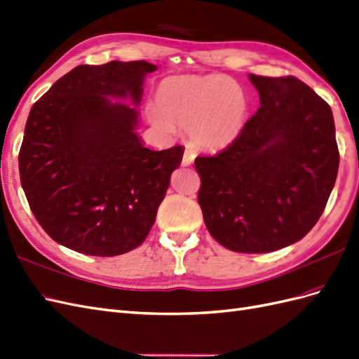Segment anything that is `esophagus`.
Returning <instances> with one entry per match:
<instances>
[{
    "label": "esophagus",
    "instance_id": "34e87169",
    "mask_svg": "<svg viewBox=\"0 0 359 359\" xmlns=\"http://www.w3.org/2000/svg\"><path fill=\"white\" fill-rule=\"evenodd\" d=\"M194 157H196L194 151L186 149V153H184V156H182V166H190L191 163L194 161Z\"/></svg>",
    "mask_w": 359,
    "mask_h": 359
}]
</instances>
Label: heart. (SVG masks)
I'll return each mask as SVG.
<instances>
[{"label": "heart", "mask_w": 359, "mask_h": 359, "mask_svg": "<svg viewBox=\"0 0 359 359\" xmlns=\"http://www.w3.org/2000/svg\"><path fill=\"white\" fill-rule=\"evenodd\" d=\"M154 102L148 118L157 130L173 135L187 127L191 142L203 149L233 142L248 109L241 86L227 76H170L158 83Z\"/></svg>", "instance_id": "heart-1"}]
</instances>
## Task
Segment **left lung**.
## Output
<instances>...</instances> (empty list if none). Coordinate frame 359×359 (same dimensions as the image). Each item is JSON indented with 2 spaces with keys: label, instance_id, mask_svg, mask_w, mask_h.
<instances>
[{
  "label": "left lung",
  "instance_id": "8db88e82",
  "mask_svg": "<svg viewBox=\"0 0 359 359\" xmlns=\"http://www.w3.org/2000/svg\"><path fill=\"white\" fill-rule=\"evenodd\" d=\"M257 112L233 142L201 156L198 202L211 236L238 253H269L318 223L339 172L330 104L293 76L250 74Z\"/></svg>",
  "mask_w": 359,
  "mask_h": 359
}]
</instances>
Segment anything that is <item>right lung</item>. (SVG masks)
Here are the masks:
<instances>
[{"instance_id":"obj_1","label":"right lung","mask_w":359,"mask_h":359,"mask_svg":"<svg viewBox=\"0 0 359 359\" xmlns=\"http://www.w3.org/2000/svg\"><path fill=\"white\" fill-rule=\"evenodd\" d=\"M156 69L147 61L78 66L32 104L19 175L53 241L103 257L145 241L184 154L181 145L145 148L136 133L144 78Z\"/></svg>"}]
</instances>
